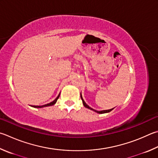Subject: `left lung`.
Instances as JSON below:
<instances>
[{
  "mask_svg": "<svg viewBox=\"0 0 158 158\" xmlns=\"http://www.w3.org/2000/svg\"><path fill=\"white\" fill-rule=\"evenodd\" d=\"M81 100H82L83 104H84V106H85V108H88V109H90V110H93V111H94V112H95V113H99V114H103V113H109V112H110L111 110H113V109H114V108H113L109 109V110H101V111H98V110H94V109H93V108H90V106H88V105L86 104V103H85V102H84V99H83V97H82V95H81Z\"/></svg>",
  "mask_w": 158,
  "mask_h": 158,
  "instance_id": "1",
  "label": "left lung"
}]
</instances>
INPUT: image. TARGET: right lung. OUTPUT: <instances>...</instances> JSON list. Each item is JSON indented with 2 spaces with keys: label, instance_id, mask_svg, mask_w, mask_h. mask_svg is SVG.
<instances>
[{
  "label": "right lung",
  "instance_id": "obj_1",
  "mask_svg": "<svg viewBox=\"0 0 158 158\" xmlns=\"http://www.w3.org/2000/svg\"><path fill=\"white\" fill-rule=\"evenodd\" d=\"M60 96V94H59L58 96H57L56 98L54 100V101H52V102L49 103V104H45L44 106H33L34 108H44V107H47V106H53L56 104V102L57 101V99H59V97Z\"/></svg>",
  "mask_w": 158,
  "mask_h": 158
}]
</instances>
